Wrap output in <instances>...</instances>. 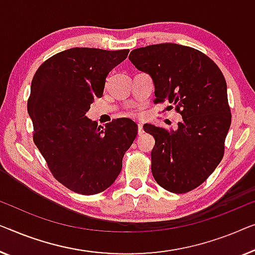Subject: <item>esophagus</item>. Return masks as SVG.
Masks as SVG:
<instances>
[{"label":"esophagus","mask_w":255,"mask_h":255,"mask_svg":"<svg viewBox=\"0 0 255 255\" xmlns=\"http://www.w3.org/2000/svg\"><path fill=\"white\" fill-rule=\"evenodd\" d=\"M137 134L139 136L144 134V130H143V125L142 124H137Z\"/></svg>","instance_id":"34e87169"}]
</instances>
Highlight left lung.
<instances>
[{
  "instance_id": "left-lung-1",
  "label": "left lung",
  "mask_w": 255,
  "mask_h": 255,
  "mask_svg": "<svg viewBox=\"0 0 255 255\" xmlns=\"http://www.w3.org/2000/svg\"><path fill=\"white\" fill-rule=\"evenodd\" d=\"M129 60L152 78L155 102L167 100L182 117L177 129L143 126L155 138L153 178L168 192L192 191L207 180L224 155L231 113L223 74L198 49L171 42L136 48Z\"/></svg>"
}]
</instances>
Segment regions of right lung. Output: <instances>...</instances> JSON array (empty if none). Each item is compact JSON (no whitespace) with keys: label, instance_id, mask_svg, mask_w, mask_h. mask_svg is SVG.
I'll return each mask as SVG.
<instances>
[{"label":"right lung","instance_id":"add662e5","mask_svg":"<svg viewBox=\"0 0 255 255\" xmlns=\"http://www.w3.org/2000/svg\"><path fill=\"white\" fill-rule=\"evenodd\" d=\"M128 53L66 49L45 61L32 80L27 112L33 141L56 180L78 194L93 195L109 188L137 135V125L128 118L104 128L87 117L93 98L103 96L110 71Z\"/></svg>","mask_w":255,"mask_h":255}]
</instances>
